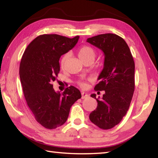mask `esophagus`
I'll return each mask as SVG.
<instances>
[{
  "mask_svg": "<svg viewBox=\"0 0 158 158\" xmlns=\"http://www.w3.org/2000/svg\"><path fill=\"white\" fill-rule=\"evenodd\" d=\"M89 94H88L87 93H85V92H82L81 93V98L82 99H85L89 97Z\"/></svg>",
  "mask_w": 158,
  "mask_h": 158,
  "instance_id": "esophagus-1",
  "label": "esophagus"
}]
</instances>
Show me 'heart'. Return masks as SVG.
<instances>
[{
	"mask_svg": "<svg viewBox=\"0 0 158 158\" xmlns=\"http://www.w3.org/2000/svg\"><path fill=\"white\" fill-rule=\"evenodd\" d=\"M78 56L81 61H84L85 60L89 59V58H95V52L92 47H90L89 46H84L79 49L78 52ZM67 60H68V56L64 55L62 57V58H61L60 63V67L62 68H63L64 67H65ZM79 84L81 85V87L85 86V84L84 82H79Z\"/></svg>",
	"mask_w": 158,
	"mask_h": 158,
	"instance_id": "1",
	"label": "heart"
}]
</instances>
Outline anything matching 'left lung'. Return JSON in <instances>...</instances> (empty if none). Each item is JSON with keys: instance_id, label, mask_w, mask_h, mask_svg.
I'll use <instances>...</instances> for the list:
<instances>
[{"instance_id": "8db88e82", "label": "left lung", "mask_w": 158, "mask_h": 158, "mask_svg": "<svg viewBox=\"0 0 158 158\" xmlns=\"http://www.w3.org/2000/svg\"><path fill=\"white\" fill-rule=\"evenodd\" d=\"M86 42L105 55L104 68L98 79L100 81L95 87V90H104V94L102 98L90 95L98 106L89 118L101 129H111L121 121L130 107L135 90V62L126 42L116 34L98 35Z\"/></svg>"}]
</instances>
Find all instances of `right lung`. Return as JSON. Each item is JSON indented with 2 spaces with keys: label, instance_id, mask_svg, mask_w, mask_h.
Returning <instances> with one entry per match:
<instances>
[{
  "label": "right lung",
  "instance_id": "right-lung-1",
  "mask_svg": "<svg viewBox=\"0 0 158 158\" xmlns=\"http://www.w3.org/2000/svg\"><path fill=\"white\" fill-rule=\"evenodd\" d=\"M79 38L41 35L28 44L21 58L19 76L26 103L36 121L47 129L65 123L72 105L81 98L73 85L60 93L52 84L60 72V56L73 49Z\"/></svg>",
  "mask_w": 158,
  "mask_h": 158
}]
</instances>
